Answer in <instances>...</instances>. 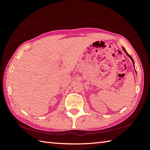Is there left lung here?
<instances>
[{
	"label": "left lung",
	"instance_id": "left-lung-1",
	"mask_svg": "<svg viewBox=\"0 0 150 150\" xmlns=\"http://www.w3.org/2000/svg\"><path fill=\"white\" fill-rule=\"evenodd\" d=\"M122 50H124V52L126 53V54L127 55H128V56L129 57H130V59H131V60H132V63H133V65L134 66V60H133V59H132V57L130 56V55H129V54H128V53H127V52H126V50H125V49H124V47H122ZM134 69H135V68H134ZM135 71H136V70H135Z\"/></svg>",
	"mask_w": 150,
	"mask_h": 150
}]
</instances>
